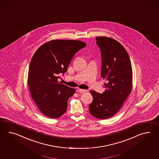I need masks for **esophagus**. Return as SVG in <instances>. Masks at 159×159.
I'll list each match as a JSON object with an SVG mask.
<instances>
[{
	"instance_id": "34e87169",
	"label": "esophagus",
	"mask_w": 159,
	"mask_h": 159,
	"mask_svg": "<svg viewBox=\"0 0 159 159\" xmlns=\"http://www.w3.org/2000/svg\"><path fill=\"white\" fill-rule=\"evenodd\" d=\"M79 90L80 93H86V92H87V91H88V90H87V89H79Z\"/></svg>"
}]
</instances>
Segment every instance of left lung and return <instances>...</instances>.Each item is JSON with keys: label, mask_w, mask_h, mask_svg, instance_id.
I'll return each mask as SVG.
<instances>
[{"label": "left lung", "mask_w": 159, "mask_h": 159, "mask_svg": "<svg viewBox=\"0 0 159 159\" xmlns=\"http://www.w3.org/2000/svg\"><path fill=\"white\" fill-rule=\"evenodd\" d=\"M95 39L101 51V78L106 83L103 93L90 91L93 101L89 110L95 118L104 120L115 115L131 93L133 72L128 52L120 43L107 37Z\"/></svg>", "instance_id": "obj_1"}]
</instances>
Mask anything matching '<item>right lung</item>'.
<instances>
[{"mask_svg": "<svg viewBox=\"0 0 159 159\" xmlns=\"http://www.w3.org/2000/svg\"><path fill=\"white\" fill-rule=\"evenodd\" d=\"M86 46L78 40L53 39L36 51L29 66L27 84L31 98L40 111L57 118L66 111L67 102L76 89L60 83L75 54Z\"/></svg>", "mask_w": 159, "mask_h": 159, "instance_id": "1", "label": "right lung"}]
</instances>
